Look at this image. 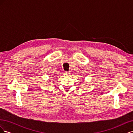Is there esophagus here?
Returning a JSON list of instances; mask_svg holds the SVG:
<instances>
[{
  "mask_svg": "<svg viewBox=\"0 0 133 133\" xmlns=\"http://www.w3.org/2000/svg\"><path fill=\"white\" fill-rule=\"evenodd\" d=\"M64 73L65 75H70V71H64Z\"/></svg>",
  "mask_w": 133,
  "mask_h": 133,
  "instance_id": "esophagus-1",
  "label": "esophagus"
}]
</instances>
